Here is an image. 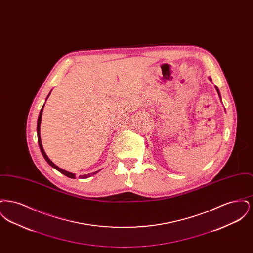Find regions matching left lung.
<instances>
[{"instance_id": "8db88e82", "label": "left lung", "mask_w": 253, "mask_h": 253, "mask_svg": "<svg viewBox=\"0 0 253 253\" xmlns=\"http://www.w3.org/2000/svg\"><path fill=\"white\" fill-rule=\"evenodd\" d=\"M216 90H217V92H218V93H219V90H218V88H217V87H216ZM219 96H220V93H219Z\"/></svg>"}]
</instances>
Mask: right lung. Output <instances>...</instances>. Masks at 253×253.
Segmentation results:
<instances>
[{
  "instance_id": "add662e5",
  "label": "right lung",
  "mask_w": 253,
  "mask_h": 253,
  "mask_svg": "<svg viewBox=\"0 0 253 253\" xmlns=\"http://www.w3.org/2000/svg\"><path fill=\"white\" fill-rule=\"evenodd\" d=\"M51 94V93H50ZM49 94V95H50ZM48 96H47V98H48ZM44 106V105H43ZM43 106H42V108L41 109V112H40V115H39V118H38V122H37V133H38V142H39V146H40V149H41V152H42V156L43 157L45 158V160L48 162L49 165L50 166H52L53 168L56 169H58L60 172H61L62 174H64V175H66L67 177H69V178H75V174L74 173H71V172H68V171H66V170H64V169H62L59 168L58 166H56L50 159H49L48 157L46 156V154H45V152H44V150H43V148H42V140H41V135H40V126H41V121H42V110H43ZM100 170V169H99ZM99 170H97V171H95V172H93V173H89V174H84V175H80V177L81 178H83V179H84V178H88V177H90V176H92V175H94V174H96L97 173Z\"/></svg>"
}]
</instances>
